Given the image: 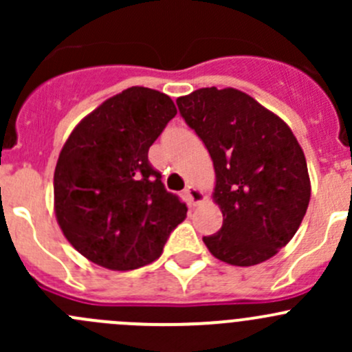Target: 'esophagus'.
Masks as SVG:
<instances>
[{"label": "esophagus", "instance_id": "esophagus-1", "mask_svg": "<svg viewBox=\"0 0 352 352\" xmlns=\"http://www.w3.org/2000/svg\"><path fill=\"white\" fill-rule=\"evenodd\" d=\"M184 194H186L187 201H189L192 206L199 204V202H202L206 199L204 192H202V190H199L197 187H194V186H187L186 190H184Z\"/></svg>", "mask_w": 352, "mask_h": 352}]
</instances>
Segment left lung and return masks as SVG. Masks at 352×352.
I'll use <instances>...</instances> for the list:
<instances>
[{"label": "left lung", "mask_w": 352, "mask_h": 352, "mask_svg": "<svg viewBox=\"0 0 352 352\" xmlns=\"http://www.w3.org/2000/svg\"><path fill=\"white\" fill-rule=\"evenodd\" d=\"M177 105L214 166L212 201L223 226L202 239L208 250L240 267L274 257L300 228L311 194L293 131L236 88H199L177 98Z\"/></svg>", "instance_id": "1"}]
</instances>
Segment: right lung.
I'll return each mask as SVG.
<instances>
[{
    "label": "right lung",
    "mask_w": 352,
    "mask_h": 352,
    "mask_svg": "<svg viewBox=\"0 0 352 352\" xmlns=\"http://www.w3.org/2000/svg\"><path fill=\"white\" fill-rule=\"evenodd\" d=\"M177 113L168 95L131 87L78 122L54 170V212L66 240L94 264L133 271L156 261L187 208L148 150Z\"/></svg>",
    "instance_id": "obj_1"
}]
</instances>
